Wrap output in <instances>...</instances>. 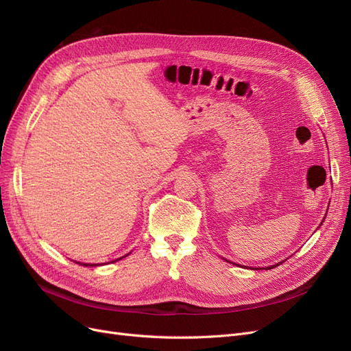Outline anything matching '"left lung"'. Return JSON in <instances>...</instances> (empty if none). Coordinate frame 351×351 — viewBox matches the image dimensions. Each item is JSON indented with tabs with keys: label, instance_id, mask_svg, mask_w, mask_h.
<instances>
[{
	"label": "left lung",
	"instance_id": "8db88e82",
	"mask_svg": "<svg viewBox=\"0 0 351 351\" xmlns=\"http://www.w3.org/2000/svg\"><path fill=\"white\" fill-rule=\"evenodd\" d=\"M322 221H324V220H322ZM275 266H278V265H274V266H266L265 269H272V268H275Z\"/></svg>",
	"mask_w": 351,
	"mask_h": 351
}]
</instances>
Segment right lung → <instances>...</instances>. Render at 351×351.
<instances>
[{
  "instance_id": "add662e5",
  "label": "right lung",
  "mask_w": 351,
  "mask_h": 351,
  "mask_svg": "<svg viewBox=\"0 0 351 351\" xmlns=\"http://www.w3.org/2000/svg\"><path fill=\"white\" fill-rule=\"evenodd\" d=\"M77 263V262H76ZM79 265H82V266H96V265H89V263H79Z\"/></svg>"
}]
</instances>
